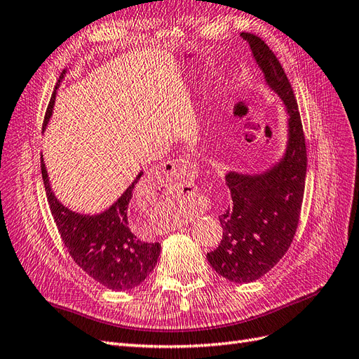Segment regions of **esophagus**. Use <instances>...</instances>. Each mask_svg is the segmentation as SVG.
<instances>
[{
    "label": "esophagus",
    "mask_w": 359,
    "mask_h": 359,
    "mask_svg": "<svg viewBox=\"0 0 359 359\" xmlns=\"http://www.w3.org/2000/svg\"><path fill=\"white\" fill-rule=\"evenodd\" d=\"M189 170H190L189 163L184 161V160H181V161L175 160V161L164 163L156 172L152 173V177L148 182V187L151 185V187L149 189L151 190L154 189V191H156L157 186H164V184L168 186V182L182 180L184 177L187 175ZM152 195H154V193H152Z\"/></svg>",
    "instance_id": "34e87169"
}]
</instances>
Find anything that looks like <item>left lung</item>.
Returning <instances> with one entry per match:
<instances>
[{
	"mask_svg": "<svg viewBox=\"0 0 359 359\" xmlns=\"http://www.w3.org/2000/svg\"><path fill=\"white\" fill-rule=\"evenodd\" d=\"M264 75V81L287 111V144L276 163L258 173L229 170L231 205L219 216L224 237L208 263L231 283H254L285 255L302 208L306 147L292 84L273 51L255 34L241 33Z\"/></svg>",
	"mask_w": 359,
	"mask_h": 359,
	"instance_id": "obj_1",
	"label": "left lung"
}]
</instances>
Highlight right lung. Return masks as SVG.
<instances>
[{
	"instance_id": "add662e5",
	"label": "right lung",
	"mask_w": 359,
	"mask_h": 359,
	"mask_svg": "<svg viewBox=\"0 0 359 359\" xmlns=\"http://www.w3.org/2000/svg\"><path fill=\"white\" fill-rule=\"evenodd\" d=\"M65 74L66 71L60 80ZM55 93L48 105L43 128L53 116ZM41 169L57 229L75 263L96 283L116 292L140 285L156 267L161 249L160 243L143 241L137 236L139 225L131 199L143 172L137 173L130 187L107 210L98 215H81L65 207L54 195L43 157Z\"/></svg>"
}]
</instances>
